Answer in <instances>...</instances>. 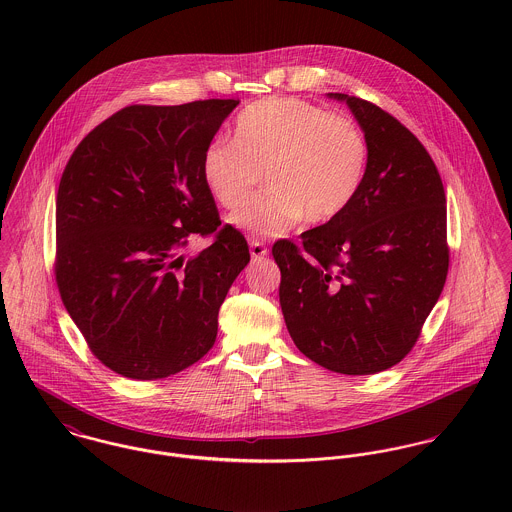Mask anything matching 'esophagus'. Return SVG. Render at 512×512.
I'll list each match as a JSON object with an SVG mask.
<instances>
[{"label":"esophagus","instance_id":"1","mask_svg":"<svg viewBox=\"0 0 512 512\" xmlns=\"http://www.w3.org/2000/svg\"><path fill=\"white\" fill-rule=\"evenodd\" d=\"M250 254H252V258L254 260H258V258H264V256H268V248H266V244L264 242H260V240H250Z\"/></svg>","mask_w":512,"mask_h":512}]
</instances>
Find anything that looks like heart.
Masks as SVG:
<instances>
[{
  "label": "heart",
  "mask_w": 512,
  "mask_h": 512,
  "mask_svg": "<svg viewBox=\"0 0 512 512\" xmlns=\"http://www.w3.org/2000/svg\"><path fill=\"white\" fill-rule=\"evenodd\" d=\"M368 167L363 130L297 98H266L244 108L232 142L203 155V179L215 201L236 209L266 171V195L242 205L230 222L262 238H276L305 219L325 224L357 199Z\"/></svg>",
  "instance_id": "1"
}]
</instances>
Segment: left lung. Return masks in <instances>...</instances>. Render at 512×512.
Segmentation results:
<instances>
[{
  "label": "left lung",
  "instance_id": "left-lung-1",
  "mask_svg": "<svg viewBox=\"0 0 512 512\" xmlns=\"http://www.w3.org/2000/svg\"><path fill=\"white\" fill-rule=\"evenodd\" d=\"M327 96L345 102L365 134V181L343 215L299 236L301 250L274 244L280 305L307 359L376 374L410 353L443 290L445 191L426 147L394 116L357 96Z\"/></svg>",
  "mask_w": 512,
  "mask_h": 512
}]
</instances>
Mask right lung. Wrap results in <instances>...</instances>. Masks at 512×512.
I'll return each instance as SVG.
<instances>
[{
	"instance_id": "right-lung-1",
	"label": "right lung",
	"mask_w": 512,
	"mask_h": 512,
	"mask_svg": "<svg viewBox=\"0 0 512 512\" xmlns=\"http://www.w3.org/2000/svg\"><path fill=\"white\" fill-rule=\"evenodd\" d=\"M238 100L128 106L74 149L57 193V284L102 365L132 380L181 372L215 345L219 309L250 262L220 228L203 155ZM217 231L216 235L214 232ZM216 240L178 256L195 235Z\"/></svg>"
}]
</instances>
